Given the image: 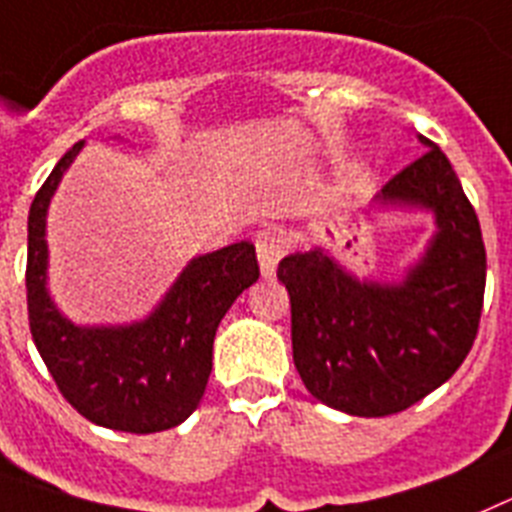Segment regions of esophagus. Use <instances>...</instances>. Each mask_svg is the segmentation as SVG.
<instances>
[{
    "label": "esophagus",
    "mask_w": 512,
    "mask_h": 512,
    "mask_svg": "<svg viewBox=\"0 0 512 512\" xmlns=\"http://www.w3.org/2000/svg\"><path fill=\"white\" fill-rule=\"evenodd\" d=\"M255 250H257V262H260V273L262 278H273L275 268L281 257L286 255V239L275 231L265 229L255 237Z\"/></svg>",
    "instance_id": "1"
}]
</instances>
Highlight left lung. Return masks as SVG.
<instances>
[{
	"instance_id": "left-lung-1",
	"label": "left lung",
	"mask_w": 512,
	"mask_h": 512,
	"mask_svg": "<svg viewBox=\"0 0 512 512\" xmlns=\"http://www.w3.org/2000/svg\"><path fill=\"white\" fill-rule=\"evenodd\" d=\"M386 182L381 206L428 208L435 234L402 283L358 281L322 250L278 265L291 296L293 363L311 397L358 417L402 412L451 379L479 330L482 229L451 162L430 139Z\"/></svg>"
}]
</instances>
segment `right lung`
Segmentation results:
<instances>
[{"mask_svg": "<svg viewBox=\"0 0 512 512\" xmlns=\"http://www.w3.org/2000/svg\"><path fill=\"white\" fill-rule=\"evenodd\" d=\"M84 141L71 146L35 193L28 216V319L66 402L95 425L159 433L188 420L206 391L213 337L244 288L260 278L255 244L195 257L144 322L77 327L48 296L46 211Z\"/></svg>", "mask_w": 512, "mask_h": 512, "instance_id": "obj_1", "label": "right lung"}]
</instances>
